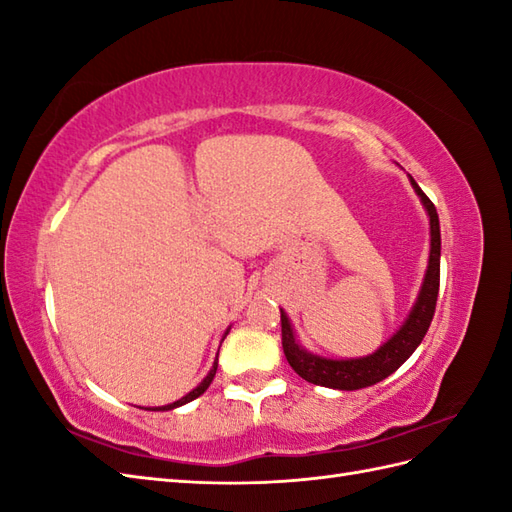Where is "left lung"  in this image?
Instances as JSON below:
<instances>
[{"instance_id":"obj_1","label":"left lung","mask_w":512,"mask_h":512,"mask_svg":"<svg viewBox=\"0 0 512 512\" xmlns=\"http://www.w3.org/2000/svg\"><path fill=\"white\" fill-rule=\"evenodd\" d=\"M413 191L420 198L424 211L429 215V262L424 270V279L416 301L402 321L400 328L389 336V339L378 347L376 352L358 358H328L306 350L297 339V332L292 328L286 310H281V345L288 358L290 367L308 380L312 385L354 391L369 385H376L380 380L391 376L396 369L416 352V347L422 343L427 334L433 312H436L438 290H440V220L433 202L422 193L418 182L409 176Z\"/></svg>"}]
</instances>
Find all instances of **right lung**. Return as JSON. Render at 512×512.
Wrapping results in <instances>:
<instances>
[{"label": "right lung", "instance_id": "add662e5", "mask_svg": "<svg viewBox=\"0 0 512 512\" xmlns=\"http://www.w3.org/2000/svg\"><path fill=\"white\" fill-rule=\"evenodd\" d=\"M231 330V328H228ZM228 330L224 332V336H222V341L226 339V334H228ZM220 352V350H217ZM215 372H217V358L213 361V367H211V372L206 374L204 378H202V383L195 387V389H191L187 396H182L180 400H176V402H171V405H162V407H151V411H171V409H176V407H182V405H187V402H191V400H195L198 396H202L206 389H209V385H211V380H213V376H215Z\"/></svg>", "mask_w": 512, "mask_h": 512}]
</instances>
